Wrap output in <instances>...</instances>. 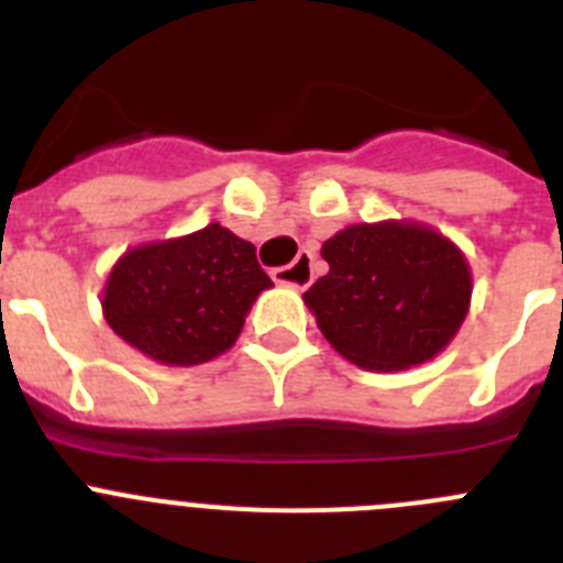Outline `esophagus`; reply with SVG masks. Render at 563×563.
I'll return each instance as SVG.
<instances>
[{"mask_svg": "<svg viewBox=\"0 0 563 563\" xmlns=\"http://www.w3.org/2000/svg\"><path fill=\"white\" fill-rule=\"evenodd\" d=\"M271 276H273V282H276V285L305 290V287L312 285V256H310V253H298L292 265L276 267Z\"/></svg>", "mask_w": 563, "mask_h": 563, "instance_id": "obj_1", "label": "esophagus"}]
</instances>
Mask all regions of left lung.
Returning <instances> with one entry per match:
<instances>
[{
    "mask_svg": "<svg viewBox=\"0 0 563 563\" xmlns=\"http://www.w3.org/2000/svg\"><path fill=\"white\" fill-rule=\"evenodd\" d=\"M330 273L305 292L321 335L350 363L402 372L456 338L474 276L445 233L417 220L346 225L321 245Z\"/></svg>",
    "mask_w": 563,
    "mask_h": 563,
    "instance_id": "8db88e82",
    "label": "left lung"
}]
</instances>
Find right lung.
I'll use <instances>...</instances> for the list:
<instances>
[{"label": "right lung", "instance_id": "add662e5", "mask_svg": "<svg viewBox=\"0 0 563 563\" xmlns=\"http://www.w3.org/2000/svg\"><path fill=\"white\" fill-rule=\"evenodd\" d=\"M267 287L256 247L211 222L126 247L109 271L101 310L114 335L148 361L200 366L231 350Z\"/></svg>", "mask_w": 563, "mask_h": 563}]
</instances>
